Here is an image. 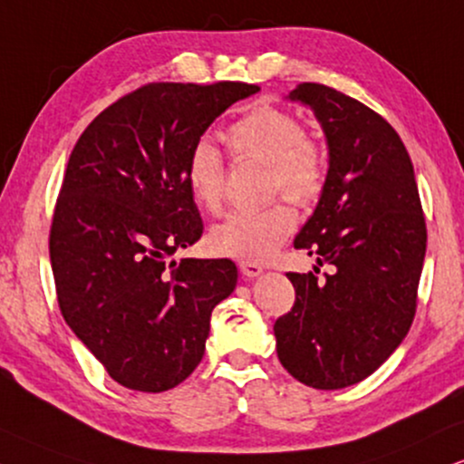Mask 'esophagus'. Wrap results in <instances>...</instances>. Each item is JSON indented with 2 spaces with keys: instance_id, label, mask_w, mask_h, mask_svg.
<instances>
[{
  "instance_id": "obj_1",
  "label": "esophagus",
  "mask_w": 464,
  "mask_h": 464,
  "mask_svg": "<svg viewBox=\"0 0 464 464\" xmlns=\"http://www.w3.org/2000/svg\"><path fill=\"white\" fill-rule=\"evenodd\" d=\"M239 272H242L246 278H255V276H259L263 272V267L255 261H242L239 263Z\"/></svg>"
}]
</instances>
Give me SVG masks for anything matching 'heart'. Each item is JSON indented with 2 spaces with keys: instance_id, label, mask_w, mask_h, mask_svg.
Wrapping results in <instances>:
<instances>
[{
  "instance_id": "1",
  "label": "heart",
  "mask_w": 464,
  "mask_h": 464,
  "mask_svg": "<svg viewBox=\"0 0 464 464\" xmlns=\"http://www.w3.org/2000/svg\"><path fill=\"white\" fill-rule=\"evenodd\" d=\"M227 145L236 162L266 164V192H283L297 205L313 203L325 188V151L289 111L263 107L244 115L227 130ZM225 162L208 140L192 145L186 158V184L198 208L208 214L225 209ZM297 216L289 203L274 201L256 212L233 214L209 236L220 255L242 261H266L291 236Z\"/></svg>"
}]
</instances>
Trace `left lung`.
<instances>
[{
  "label": "left lung",
  "instance_id": "obj_1",
  "mask_svg": "<svg viewBox=\"0 0 464 464\" xmlns=\"http://www.w3.org/2000/svg\"><path fill=\"white\" fill-rule=\"evenodd\" d=\"M289 98L314 111L330 148L325 188L293 244L334 272L286 274L295 302L276 319V351L300 383L340 390L372 374L407 336L426 220L411 158L383 117L321 83H300Z\"/></svg>",
  "mask_w": 464,
  "mask_h": 464
}]
</instances>
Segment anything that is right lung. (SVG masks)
Returning <instances> with one entry per match:
<instances>
[{"label": "right lung", "mask_w": 464, "mask_h": 464, "mask_svg": "<svg viewBox=\"0 0 464 464\" xmlns=\"http://www.w3.org/2000/svg\"><path fill=\"white\" fill-rule=\"evenodd\" d=\"M259 87L148 83L102 111L76 140L53 212L57 304L111 379L164 392L205 353L209 316L231 295V259L169 256L201 239L186 158L220 113Z\"/></svg>", "instance_id": "add662e5"}]
</instances>
